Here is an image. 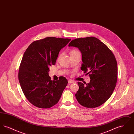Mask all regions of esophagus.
<instances>
[{
  "label": "esophagus",
  "mask_w": 134,
  "mask_h": 134,
  "mask_svg": "<svg viewBox=\"0 0 134 134\" xmlns=\"http://www.w3.org/2000/svg\"><path fill=\"white\" fill-rule=\"evenodd\" d=\"M68 82V83H69V84H71V83H73L74 82L73 80H69Z\"/></svg>",
  "instance_id": "1"
}]
</instances>
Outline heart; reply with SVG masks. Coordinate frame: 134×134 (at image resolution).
Returning a JSON list of instances; mask_svg holds the SVG:
<instances>
[{"instance_id": "b5f03b06", "label": "heart", "mask_w": 134, "mask_h": 134, "mask_svg": "<svg viewBox=\"0 0 134 134\" xmlns=\"http://www.w3.org/2000/svg\"><path fill=\"white\" fill-rule=\"evenodd\" d=\"M80 54V53L78 51H77V50L75 49H73V50H71L70 52V55L71 57H73V56H76L77 55H79Z\"/></svg>"}]
</instances>
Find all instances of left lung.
Returning a JSON list of instances; mask_svg holds the SVG:
<instances>
[{
    "label": "left lung",
    "mask_w": 134,
    "mask_h": 134,
    "mask_svg": "<svg viewBox=\"0 0 134 134\" xmlns=\"http://www.w3.org/2000/svg\"><path fill=\"white\" fill-rule=\"evenodd\" d=\"M69 47L78 48L82 54L81 69L89 74L90 81L84 85L78 82L75 96L78 102L88 108L103 104L111 96L116 86L118 65L113 52L95 37L76 38Z\"/></svg>",
    "instance_id": "obj_1"
}]
</instances>
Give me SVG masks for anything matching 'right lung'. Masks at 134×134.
Segmentation results:
<instances>
[{
	"label": "right lung",
	"mask_w": 134,
	"mask_h": 134,
	"mask_svg": "<svg viewBox=\"0 0 134 134\" xmlns=\"http://www.w3.org/2000/svg\"><path fill=\"white\" fill-rule=\"evenodd\" d=\"M70 41L47 37L32 43L24 53L19 80L24 94L34 105L50 108L59 102L68 81L65 77L51 80L49 68L55 64L59 52Z\"/></svg>",
	"instance_id": "right-lung-1"
}]
</instances>
